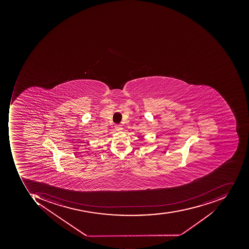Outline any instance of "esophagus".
Listing matches in <instances>:
<instances>
[{
  "label": "esophagus",
  "instance_id": "34e87169",
  "mask_svg": "<svg viewBox=\"0 0 249 249\" xmlns=\"http://www.w3.org/2000/svg\"><path fill=\"white\" fill-rule=\"evenodd\" d=\"M115 128L117 131H121L123 129L122 125L121 124H119V125H115Z\"/></svg>",
  "mask_w": 249,
  "mask_h": 249
}]
</instances>
